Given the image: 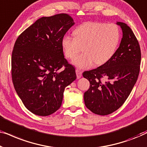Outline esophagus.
Here are the masks:
<instances>
[{
    "label": "esophagus",
    "mask_w": 147,
    "mask_h": 147,
    "mask_svg": "<svg viewBox=\"0 0 147 147\" xmlns=\"http://www.w3.org/2000/svg\"><path fill=\"white\" fill-rule=\"evenodd\" d=\"M76 75H77V78L78 79H79L82 77V72L80 71L79 69H76Z\"/></svg>",
    "instance_id": "34e87169"
}]
</instances>
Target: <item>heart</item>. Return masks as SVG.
Instances as JSON below:
<instances>
[{
    "mask_svg": "<svg viewBox=\"0 0 147 147\" xmlns=\"http://www.w3.org/2000/svg\"><path fill=\"white\" fill-rule=\"evenodd\" d=\"M74 37L64 36L61 41L65 57L71 59L82 51L84 53L76 57L72 63L80 69L108 62L115 53L120 41V31L114 23L96 22L86 23L76 28Z\"/></svg>",
    "mask_w": 147,
    "mask_h": 147,
    "instance_id": "1",
    "label": "heart"
}]
</instances>
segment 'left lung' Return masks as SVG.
<instances>
[{
	"label": "left lung",
	"mask_w": 147,
	"mask_h": 147,
	"mask_svg": "<svg viewBox=\"0 0 147 147\" xmlns=\"http://www.w3.org/2000/svg\"><path fill=\"white\" fill-rule=\"evenodd\" d=\"M116 24L121 27L122 38L113 57L100 67L83 73L90 84L84 95L85 105L98 115L111 114L124 103L140 71L141 53L138 40L126 23Z\"/></svg>",
	"instance_id": "left-lung-1"
}]
</instances>
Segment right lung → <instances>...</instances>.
Masks as SVG:
<instances>
[{
	"label": "right lung",
	"mask_w": 147,
	"mask_h": 147,
	"mask_svg": "<svg viewBox=\"0 0 147 147\" xmlns=\"http://www.w3.org/2000/svg\"><path fill=\"white\" fill-rule=\"evenodd\" d=\"M74 24L67 14L43 17L16 40L11 58L13 83L25 107L36 115L57 111L65 87L76 79L75 68L64 57L61 45Z\"/></svg>",
	"instance_id": "1"
}]
</instances>
